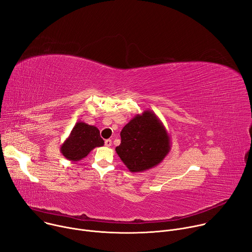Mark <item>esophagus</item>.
<instances>
[{
  "instance_id": "esophagus-1",
  "label": "esophagus",
  "mask_w": 252,
  "mask_h": 252,
  "mask_svg": "<svg viewBox=\"0 0 252 252\" xmlns=\"http://www.w3.org/2000/svg\"><path fill=\"white\" fill-rule=\"evenodd\" d=\"M104 145H105L106 147H110V146H111V140H109V139H108V140H105V141H104Z\"/></svg>"
}]
</instances>
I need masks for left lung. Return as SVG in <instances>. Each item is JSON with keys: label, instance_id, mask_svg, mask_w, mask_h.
<instances>
[{"label": "left lung", "instance_id": "1", "mask_svg": "<svg viewBox=\"0 0 252 252\" xmlns=\"http://www.w3.org/2000/svg\"><path fill=\"white\" fill-rule=\"evenodd\" d=\"M121 138L116 152L131 173H142L158 166L171 151V136L151 109L132 118L123 128Z\"/></svg>", "mask_w": 252, "mask_h": 252}]
</instances>
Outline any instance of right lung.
Masks as SVG:
<instances>
[{"instance_id": "add662e5", "label": "right lung", "mask_w": 252, "mask_h": 252, "mask_svg": "<svg viewBox=\"0 0 252 252\" xmlns=\"http://www.w3.org/2000/svg\"><path fill=\"white\" fill-rule=\"evenodd\" d=\"M103 145L104 142L96 126L78 122L61 145L60 152L68 161L75 163L84 158L94 148Z\"/></svg>"}]
</instances>
